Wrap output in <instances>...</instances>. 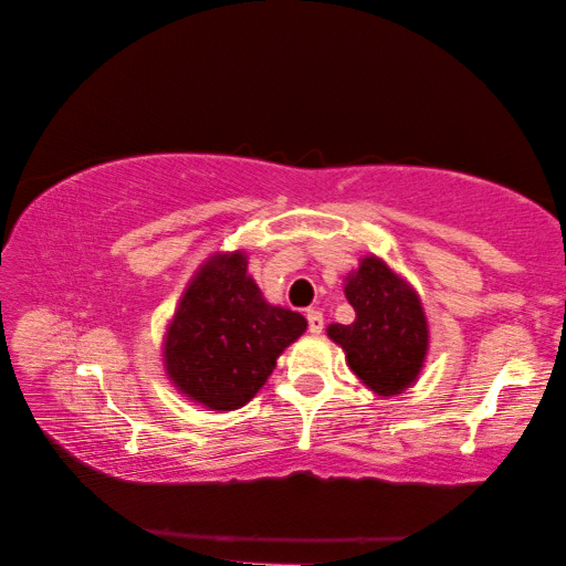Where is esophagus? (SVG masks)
<instances>
[{
    "label": "esophagus",
    "mask_w": 566,
    "mask_h": 566,
    "mask_svg": "<svg viewBox=\"0 0 566 566\" xmlns=\"http://www.w3.org/2000/svg\"><path fill=\"white\" fill-rule=\"evenodd\" d=\"M305 318H308V331L311 333H318L323 331V313L321 311H316V308H311L308 313H305Z\"/></svg>",
    "instance_id": "esophagus-1"
}]
</instances>
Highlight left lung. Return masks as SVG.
Listing matches in <instances>:
<instances>
[{"mask_svg":"<svg viewBox=\"0 0 566 566\" xmlns=\"http://www.w3.org/2000/svg\"><path fill=\"white\" fill-rule=\"evenodd\" d=\"M354 305L350 326L331 323L328 338L346 350L354 374L378 396H396L419 378L429 350V323L421 298L378 255L360 258L346 277Z\"/></svg>","mask_w":566,"mask_h":566,"instance_id":"1","label":"left lung"}]
</instances>
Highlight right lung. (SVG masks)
<instances>
[{
    "instance_id": "1",
    "label": "right lung",
    "mask_w": 566,
    "mask_h": 566,
    "mask_svg": "<svg viewBox=\"0 0 566 566\" xmlns=\"http://www.w3.org/2000/svg\"><path fill=\"white\" fill-rule=\"evenodd\" d=\"M305 326L301 313L263 298L243 250L216 253L190 277L165 331V374L190 401L235 411L261 391Z\"/></svg>"
}]
</instances>
